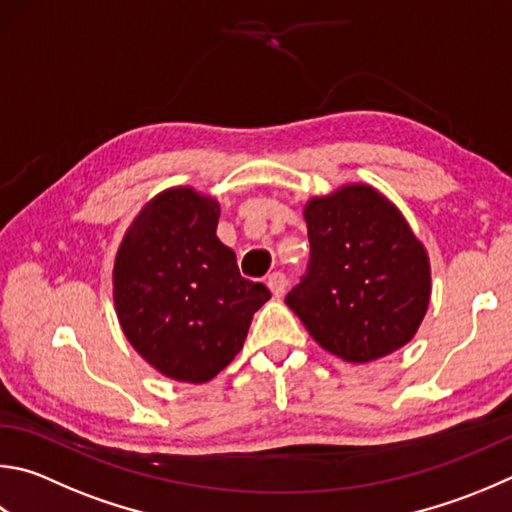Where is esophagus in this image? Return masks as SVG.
<instances>
[{
    "instance_id": "1",
    "label": "esophagus",
    "mask_w": 512,
    "mask_h": 512,
    "mask_svg": "<svg viewBox=\"0 0 512 512\" xmlns=\"http://www.w3.org/2000/svg\"><path fill=\"white\" fill-rule=\"evenodd\" d=\"M266 284H268V288H271V293H273L275 297H282L284 291H286V275L280 273V271H275V273L268 275Z\"/></svg>"
}]
</instances>
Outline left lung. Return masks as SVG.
I'll use <instances>...</instances> for the list:
<instances>
[{
	"mask_svg": "<svg viewBox=\"0 0 512 512\" xmlns=\"http://www.w3.org/2000/svg\"><path fill=\"white\" fill-rule=\"evenodd\" d=\"M311 255L286 295L318 345L369 362L414 338L430 302V262L401 212L369 185L304 208Z\"/></svg>",
	"mask_w": 512,
	"mask_h": 512,
	"instance_id": "obj_1",
	"label": "left lung"
}]
</instances>
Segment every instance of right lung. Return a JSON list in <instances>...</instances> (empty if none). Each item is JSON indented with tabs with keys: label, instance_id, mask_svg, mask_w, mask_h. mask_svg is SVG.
Listing matches in <instances>:
<instances>
[{
	"label": "right lung",
	"instance_id": "add662e5",
	"mask_svg": "<svg viewBox=\"0 0 512 512\" xmlns=\"http://www.w3.org/2000/svg\"><path fill=\"white\" fill-rule=\"evenodd\" d=\"M219 203L190 188L161 192L141 210L114 264V302L127 340L161 374L215 378L244 347L271 291L241 277L217 237Z\"/></svg>",
	"mask_w": 512,
	"mask_h": 512
}]
</instances>
